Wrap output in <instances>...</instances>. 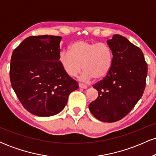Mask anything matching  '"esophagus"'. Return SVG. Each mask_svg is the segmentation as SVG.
I'll return each instance as SVG.
<instances>
[{
  "label": "esophagus",
  "mask_w": 156,
  "mask_h": 156,
  "mask_svg": "<svg viewBox=\"0 0 156 156\" xmlns=\"http://www.w3.org/2000/svg\"><path fill=\"white\" fill-rule=\"evenodd\" d=\"M78 86H79L80 88H82V89H87V87H88L87 85H86V84H83V83H78Z\"/></svg>",
  "instance_id": "1"
}]
</instances>
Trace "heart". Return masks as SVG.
<instances>
[{"instance_id": "obj_1", "label": "heart", "mask_w": 156, "mask_h": 156, "mask_svg": "<svg viewBox=\"0 0 156 156\" xmlns=\"http://www.w3.org/2000/svg\"><path fill=\"white\" fill-rule=\"evenodd\" d=\"M69 52H61L59 60L68 76L74 77L83 69V78L101 80L112 69L114 55L105 43L79 40L69 46Z\"/></svg>"}]
</instances>
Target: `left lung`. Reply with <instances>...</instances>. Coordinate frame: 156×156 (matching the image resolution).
I'll use <instances>...</instances> for the list:
<instances>
[{"mask_svg":"<svg viewBox=\"0 0 156 156\" xmlns=\"http://www.w3.org/2000/svg\"><path fill=\"white\" fill-rule=\"evenodd\" d=\"M107 44L114 55L112 67L103 80L93 85L98 97L89 108L98 120L113 122L125 117L142 96L147 64L140 48L122 36L114 35Z\"/></svg>","mask_w":156,"mask_h":156,"instance_id":"left-lung-1","label":"left lung"}]
</instances>
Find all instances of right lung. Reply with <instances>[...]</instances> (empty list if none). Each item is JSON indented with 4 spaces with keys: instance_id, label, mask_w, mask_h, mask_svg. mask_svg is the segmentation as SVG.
<instances>
[{
    "instance_id": "obj_1",
    "label": "right lung",
    "mask_w": 156,
    "mask_h": 156,
    "mask_svg": "<svg viewBox=\"0 0 156 156\" xmlns=\"http://www.w3.org/2000/svg\"><path fill=\"white\" fill-rule=\"evenodd\" d=\"M58 36H31L14 50L10 81L16 95L28 112L51 117L63 110L78 83L68 76L59 61Z\"/></svg>"
}]
</instances>
